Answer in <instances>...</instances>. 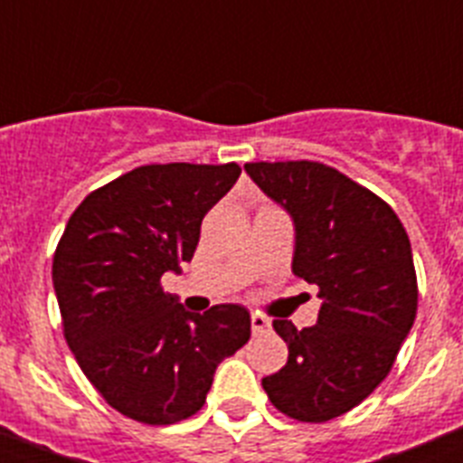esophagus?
Listing matches in <instances>:
<instances>
[{
	"label": "esophagus",
	"instance_id": "34e87169",
	"mask_svg": "<svg viewBox=\"0 0 463 463\" xmlns=\"http://www.w3.org/2000/svg\"><path fill=\"white\" fill-rule=\"evenodd\" d=\"M250 325H252V334H264V331L269 329V326H271V322L267 320V317H264V315H260V313H252L250 315Z\"/></svg>",
	"mask_w": 463,
	"mask_h": 463
}]
</instances>
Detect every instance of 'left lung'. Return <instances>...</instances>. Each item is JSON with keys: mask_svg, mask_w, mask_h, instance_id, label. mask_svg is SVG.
<instances>
[{"mask_svg": "<svg viewBox=\"0 0 463 463\" xmlns=\"http://www.w3.org/2000/svg\"><path fill=\"white\" fill-rule=\"evenodd\" d=\"M252 181L292 215V271L317 285V325L273 320L288 364L261 380L297 422L320 424L359 406L390 375L417 315L411 241L378 194L310 159L248 162Z\"/></svg>", "mask_w": 463, "mask_h": 463, "instance_id": "left-lung-1", "label": "left lung"}]
</instances>
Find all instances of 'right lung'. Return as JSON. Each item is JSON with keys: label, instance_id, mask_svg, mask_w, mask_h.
<instances>
[{"label": "right lung", "instance_id": "right-lung-1", "mask_svg": "<svg viewBox=\"0 0 463 463\" xmlns=\"http://www.w3.org/2000/svg\"><path fill=\"white\" fill-rule=\"evenodd\" d=\"M239 175L236 162L137 166L90 192L57 243L64 338L94 390L129 420L162 427L202 411L218 364L250 338L243 306L185 313L162 288Z\"/></svg>", "mask_w": 463, "mask_h": 463}]
</instances>
